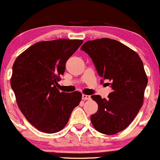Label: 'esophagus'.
<instances>
[{"label":"esophagus","instance_id":"34e87169","mask_svg":"<svg viewBox=\"0 0 160 160\" xmlns=\"http://www.w3.org/2000/svg\"><path fill=\"white\" fill-rule=\"evenodd\" d=\"M82 100H83V101L90 100V99H91V96H89V95H86V94H82Z\"/></svg>","mask_w":160,"mask_h":160}]
</instances>
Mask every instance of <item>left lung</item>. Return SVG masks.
Here are the masks:
<instances>
[{
    "label": "left lung",
    "instance_id": "8db88e82",
    "mask_svg": "<svg viewBox=\"0 0 160 160\" xmlns=\"http://www.w3.org/2000/svg\"><path fill=\"white\" fill-rule=\"evenodd\" d=\"M81 49L88 54L98 73L111 83L108 98L92 95L98 104L91 121L96 130L107 135L122 131L130 124L143 102L147 74L137 52L114 39L102 38L85 42ZM103 83V81H101Z\"/></svg>",
    "mask_w": 160,
    "mask_h": 160
}]
</instances>
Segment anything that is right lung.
<instances>
[{
  "mask_svg": "<svg viewBox=\"0 0 160 160\" xmlns=\"http://www.w3.org/2000/svg\"><path fill=\"white\" fill-rule=\"evenodd\" d=\"M82 42L67 39L38 42L13 63L11 85L17 103L26 119L39 131H60L82 100L81 92H60L57 85L67 60Z\"/></svg>",
  "mask_w": 160,
  "mask_h": 160,
  "instance_id": "right-lung-1",
  "label": "right lung"
}]
</instances>
